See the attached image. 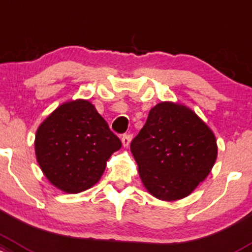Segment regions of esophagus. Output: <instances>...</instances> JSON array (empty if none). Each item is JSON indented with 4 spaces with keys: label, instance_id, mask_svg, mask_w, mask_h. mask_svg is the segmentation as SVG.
I'll list each match as a JSON object with an SVG mask.
<instances>
[{
    "label": "esophagus",
    "instance_id": "obj_1",
    "mask_svg": "<svg viewBox=\"0 0 252 252\" xmlns=\"http://www.w3.org/2000/svg\"><path fill=\"white\" fill-rule=\"evenodd\" d=\"M130 140H131L130 134H124L123 136H122V145H123L124 147H128L129 143H130Z\"/></svg>",
    "mask_w": 252,
    "mask_h": 252
}]
</instances>
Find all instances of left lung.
Returning a JSON list of instances; mask_svg holds the SVG:
<instances>
[{"mask_svg": "<svg viewBox=\"0 0 252 252\" xmlns=\"http://www.w3.org/2000/svg\"><path fill=\"white\" fill-rule=\"evenodd\" d=\"M130 149L146 189L164 201L190 195L218 156L217 140L207 124L188 107L166 101L149 111Z\"/></svg>", "mask_w": 252, "mask_h": 252, "instance_id": "obj_1", "label": "left lung"}]
</instances>
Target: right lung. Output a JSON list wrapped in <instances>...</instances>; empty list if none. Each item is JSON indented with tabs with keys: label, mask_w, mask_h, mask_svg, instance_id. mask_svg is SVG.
I'll return each instance as SVG.
<instances>
[{
	"label": "right lung",
	"mask_w": 252,
	"mask_h": 252,
	"mask_svg": "<svg viewBox=\"0 0 252 252\" xmlns=\"http://www.w3.org/2000/svg\"><path fill=\"white\" fill-rule=\"evenodd\" d=\"M35 156L46 178L69 193L90 189L100 179L121 140L88 100L57 107L38 128Z\"/></svg>",
	"instance_id": "1"
}]
</instances>
